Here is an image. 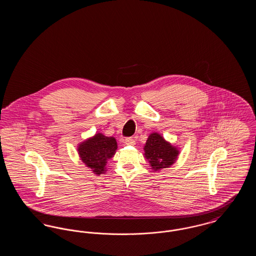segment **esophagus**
Listing matches in <instances>:
<instances>
[{
	"label": "esophagus",
	"mask_w": 256,
	"mask_h": 256,
	"mask_svg": "<svg viewBox=\"0 0 256 256\" xmlns=\"http://www.w3.org/2000/svg\"><path fill=\"white\" fill-rule=\"evenodd\" d=\"M124 143L126 145H134V144H135V141H134V139L132 137H126V138H124Z\"/></svg>",
	"instance_id": "obj_1"
}]
</instances>
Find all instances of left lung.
Here are the masks:
<instances>
[{"label": "left lung", "mask_w": 256, "mask_h": 256, "mask_svg": "<svg viewBox=\"0 0 256 256\" xmlns=\"http://www.w3.org/2000/svg\"><path fill=\"white\" fill-rule=\"evenodd\" d=\"M144 150L145 158L148 160L152 168L154 170L170 167L174 163L178 154V148L172 146L156 132L148 136Z\"/></svg>", "instance_id": "1"}]
</instances>
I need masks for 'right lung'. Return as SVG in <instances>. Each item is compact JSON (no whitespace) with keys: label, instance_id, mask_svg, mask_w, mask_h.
Wrapping results in <instances>:
<instances>
[{"label":"right lung","instance_id":"1","mask_svg":"<svg viewBox=\"0 0 256 256\" xmlns=\"http://www.w3.org/2000/svg\"><path fill=\"white\" fill-rule=\"evenodd\" d=\"M78 154L87 167L92 169L95 174L106 172V165L117 150V142L114 137H108L98 134L80 144Z\"/></svg>","mask_w":256,"mask_h":256}]
</instances>
